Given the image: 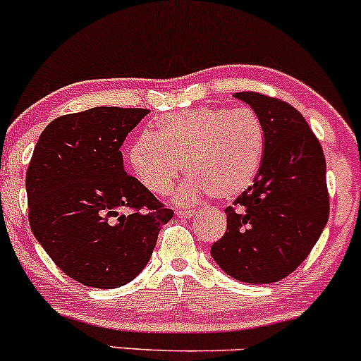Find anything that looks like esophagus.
Listing matches in <instances>:
<instances>
[{"instance_id": "1", "label": "esophagus", "mask_w": 361, "mask_h": 361, "mask_svg": "<svg viewBox=\"0 0 361 361\" xmlns=\"http://www.w3.org/2000/svg\"><path fill=\"white\" fill-rule=\"evenodd\" d=\"M176 215L181 219H192L193 215H197V210H176Z\"/></svg>"}]
</instances>
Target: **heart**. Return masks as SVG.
<instances>
[{"instance_id":"obj_1","label":"heart","mask_w":361,"mask_h":361,"mask_svg":"<svg viewBox=\"0 0 361 361\" xmlns=\"http://www.w3.org/2000/svg\"><path fill=\"white\" fill-rule=\"evenodd\" d=\"M264 154V130L247 109H192L157 120L156 134H140L128 146L127 161L151 193L171 190L183 169L188 180L178 186L181 204L210 193L229 200L251 186Z\"/></svg>"}]
</instances>
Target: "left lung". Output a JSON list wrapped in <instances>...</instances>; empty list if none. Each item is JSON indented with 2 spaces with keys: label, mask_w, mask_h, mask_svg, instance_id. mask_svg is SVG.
Segmentation results:
<instances>
[{
  "label": "left lung",
  "mask_w": 361,
  "mask_h": 361,
  "mask_svg": "<svg viewBox=\"0 0 361 361\" xmlns=\"http://www.w3.org/2000/svg\"><path fill=\"white\" fill-rule=\"evenodd\" d=\"M234 97L261 120L264 154L252 186L226 209L210 256L235 280L273 283L307 258L329 219L324 152L292 105L255 91Z\"/></svg>",
  "instance_id": "8db88e82"
}]
</instances>
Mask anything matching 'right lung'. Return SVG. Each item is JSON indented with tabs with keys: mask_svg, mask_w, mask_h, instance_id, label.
<instances>
[{
	"mask_svg": "<svg viewBox=\"0 0 361 361\" xmlns=\"http://www.w3.org/2000/svg\"><path fill=\"white\" fill-rule=\"evenodd\" d=\"M147 114L97 106L62 115L44 128L28 164L32 233L54 263L86 287L117 288L134 280L173 217L123 169L120 147Z\"/></svg>",
	"mask_w": 361,
	"mask_h": 361,
	"instance_id": "add662e5",
	"label": "right lung"
}]
</instances>
